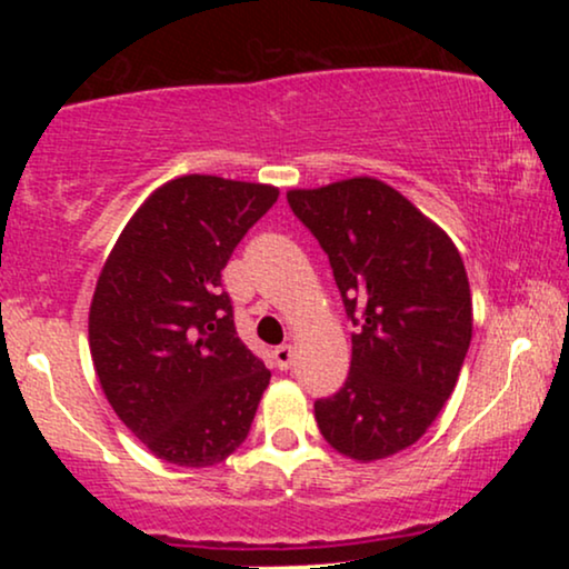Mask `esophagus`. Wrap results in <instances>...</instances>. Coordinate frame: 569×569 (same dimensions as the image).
<instances>
[{"label": "esophagus", "instance_id": "1", "mask_svg": "<svg viewBox=\"0 0 569 569\" xmlns=\"http://www.w3.org/2000/svg\"><path fill=\"white\" fill-rule=\"evenodd\" d=\"M272 358H276V367L280 371H286L293 361V348H291V345H280V348L272 350Z\"/></svg>", "mask_w": 569, "mask_h": 569}]
</instances>
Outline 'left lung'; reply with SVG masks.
<instances>
[{
    "label": "left lung",
    "instance_id": "obj_1",
    "mask_svg": "<svg viewBox=\"0 0 569 569\" xmlns=\"http://www.w3.org/2000/svg\"><path fill=\"white\" fill-rule=\"evenodd\" d=\"M286 198L329 253L358 326L348 380L316 401L318 428L339 455L382 460L420 439L452 396L473 331L466 264L436 221L371 176Z\"/></svg>",
    "mask_w": 569,
    "mask_h": 569
}]
</instances>
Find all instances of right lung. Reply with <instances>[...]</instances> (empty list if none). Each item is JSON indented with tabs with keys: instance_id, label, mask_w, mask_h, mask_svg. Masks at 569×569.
Segmentation results:
<instances>
[{
	"instance_id": "right-lung-1",
	"label": "right lung",
	"mask_w": 569,
	"mask_h": 569,
	"mask_svg": "<svg viewBox=\"0 0 569 569\" xmlns=\"http://www.w3.org/2000/svg\"><path fill=\"white\" fill-rule=\"evenodd\" d=\"M278 187L189 173L120 232L88 316L103 396L160 460L208 468L251 430L270 369L240 342L221 270Z\"/></svg>"
}]
</instances>
